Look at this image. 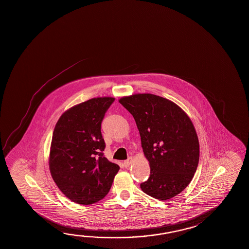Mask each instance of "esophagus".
Instances as JSON below:
<instances>
[{"instance_id":"1","label":"esophagus","mask_w":249,"mask_h":249,"mask_svg":"<svg viewBox=\"0 0 249 249\" xmlns=\"http://www.w3.org/2000/svg\"><path fill=\"white\" fill-rule=\"evenodd\" d=\"M132 158H129L128 160H124V166L125 167V168H128L130 165H131V163H132Z\"/></svg>"}]
</instances>
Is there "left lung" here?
<instances>
[{"mask_svg":"<svg viewBox=\"0 0 249 249\" xmlns=\"http://www.w3.org/2000/svg\"><path fill=\"white\" fill-rule=\"evenodd\" d=\"M119 102L133 115L150 162V178L141 184L142 190L159 200L176 196L189 185L199 162L190 118L178 105L153 94H134Z\"/></svg>","mask_w":249,"mask_h":249,"instance_id":"left-lung-1","label":"left lung"}]
</instances>
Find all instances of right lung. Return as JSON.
Returning a JSON list of instances; mask_svg holds the SVG:
<instances>
[{"mask_svg": "<svg viewBox=\"0 0 249 249\" xmlns=\"http://www.w3.org/2000/svg\"><path fill=\"white\" fill-rule=\"evenodd\" d=\"M114 101L96 98L74 106L53 130L50 172L59 189L76 203L88 205L103 199L120 168L104 156L101 134V123Z\"/></svg>", "mask_w": 249, "mask_h": 249, "instance_id": "add662e5", "label": "right lung"}]
</instances>
